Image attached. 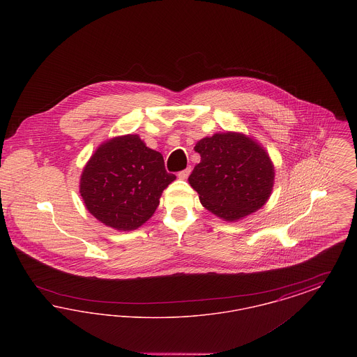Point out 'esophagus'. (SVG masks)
Wrapping results in <instances>:
<instances>
[{"instance_id":"34e87169","label":"esophagus","mask_w":357,"mask_h":357,"mask_svg":"<svg viewBox=\"0 0 357 357\" xmlns=\"http://www.w3.org/2000/svg\"><path fill=\"white\" fill-rule=\"evenodd\" d=\"M190 172H191V167H187L185 170L179 171V172H178V178L187 179V176L190 175Z\"/></svg>"}]
</instances>
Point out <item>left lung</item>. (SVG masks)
<instances>
[{
    "mask_svg": "<svg viewBox=\"0 0 357 357\" xmlns=\"http://www.w3.org/2000/svg\"><path fill=\"white\" fill-rule=\"evenodd\" d=\"M201 162L188 182L201 204L225 221H237L266 204L274 167L266 151L248 136L215 134L197 143Z\"/></svg>",
    "mask_w": 357,
    "mask_h": 357,
    "instance_id": "left-lung-1",
    "label": "left lung"
}]
</instances>
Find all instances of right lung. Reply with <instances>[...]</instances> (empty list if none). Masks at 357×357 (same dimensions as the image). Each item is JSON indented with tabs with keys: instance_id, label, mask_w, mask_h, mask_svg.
Here are the masks:
<instances>
[{
	"instance_id": "obj_1",
	"label": "right lung",
	"mask_w": 357,
	"mask_h": 357,
	"mask_svg": "<svg viewBox=\"0 0 357 357\" xmlns=\"http://www.w3.org/2000/svg\"><path fill=\"white\" fill-rule=\"evenodd\" d=\"M175 181L162 153L137 135L114 137L95 151L80 179L88 211L116 230H135L151 218L163 190Z\"/></svg>"
}]
</instances>
